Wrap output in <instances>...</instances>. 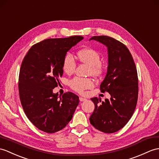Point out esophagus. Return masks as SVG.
<instances>
[{
    "mask_svg": "<svg viewBox=\"0 0 159 159\" xmlns=\"http://www.w3.org/2000/svg\"><path fill=\"white\" fill-rule=\"evenodd\" d=\"M79 100L80 102H84V101H86L87 99L86 98H82V97H80L79 98Z\"/></svg>",
    "mask_w": 159,
    "mask_h": 159,
    "instance_id": "obj_1",
    "label": "esophagus"
}]
</instances>
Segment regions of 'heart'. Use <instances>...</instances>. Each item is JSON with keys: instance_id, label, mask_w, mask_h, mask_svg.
<instances>
[{"instance_id": "b5f03b06", "label": "heart", "mask_w": 159, "mask_h": 159, "mask_svg": "<svg viewBox=\"0 0 159 159\" xmlns=\"http://www.w3.org/2000/svg\"><path fill=\"white\" fill-rule=\"evenodd\" d=\"M80 60L90 67V72L93 76H99L102 72L103 66L101 64V56L96 50L91 48H87L80 50L78 53ZM62 67L64 71L67 74H71L75 71L76 61L71 53H67L63 60ZM69 85L74 91L79 93H83L86 89L93 87V82L91 79L74 78L69 82Z\"/></svg>"}]
</instances>
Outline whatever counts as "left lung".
<instances>
[{
  "label": "left lung",
  "instance_id": "obj_1",
  "mask_svg": "<svg viewBox=\"0 0 159 159\" xmlns=\"http://www.w3.org/2000/svg\"><path fill=\"white\" fill-rule=\"evenodd\" d=\"M95 40L106 46L108 68L100 84L102 92H108L110 99H91L95 110L90 116V123L106 134L120 130L130 120L138 102V79L135 62L124 44L107 36H95Z\"/></svg>",
  "mask_w": 159,
  "mask_h": 159
}]
</instances>
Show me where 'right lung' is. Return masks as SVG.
<instances>
[{
    "instance_id": "obj_1",
    "label": "right lung",
    "mask_w": 159,
    "mask_h": 159,
    "mask_svg": "<svg viewBox=\"0 0 159 159\" xmlns=\"http://www.w3.org/2000/svg\"><path fill=\"white\" fill-rule=\"evenodd\" d=\"M81 36L49 39L35 44L22 61L19 75L21 104L28 119L48 134L61 130L71 120L79 96L72 92L59 96L53 89L63 75V60Z\"/></svg>"
}]
</instances>
